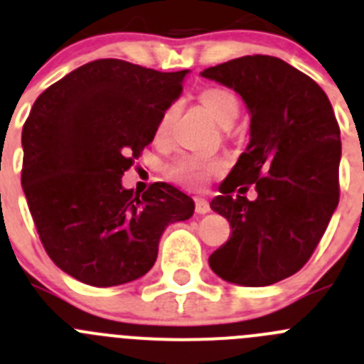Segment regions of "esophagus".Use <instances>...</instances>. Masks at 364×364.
<instances>
[{
    "label": "esophagus",
    "mask_w": 364,
    "mask_h": 364,
    "mask_svg": "<svg viewBox=\"0 0 364 364\" xmlns=\"http://www.w3.org/2000/svg\"><path fill=\"white\" fill-rule=\"evenodd\" d=\"M196 212L198 214H206V212H210V205H208V201L203 198H196Z\"/></svg>",
    "instance_id": "34e87169"
}]
</instances>
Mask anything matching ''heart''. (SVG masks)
Returning a JSON list of instances; mask_svg holds the SVG:
<instances>
[{"label": "heart", "instance_id": "heart-1", "mask_svg": "<svg viewBox=\"0 0 364 364\" xmlns=\"http://www.w3.org/2000/svg\"><path fill=\"white\" fill-rule=\"evenodd\" d=\"M199 101H201L203 107L208 110V114H210L221 127H230L239 114L237 97H235L230 90H227V88H205V90L199 94ZM174 112L176 109H168L163 114L158 127L159 134H163L168 129V125L172 123V117H174ZM219 166H221L219 161L196 158V156H186V158H181L179 161H176L174 165L170 166L168 174L170 178L176 179V181L196 188V186L201 185L208 176L214 174L215 170H219Z\"/></svg>", "mask_w": 364, "mask_h": 364}]
</instances>
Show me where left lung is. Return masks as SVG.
Masks as SVG:
<instances>
[{"mask_svg": "<svg viewBox=\"0 0 364 364\" xmlns=\"http://www.w3.org/2000/svg\"><path fill=\"white\" fill-rule=\"evenodd\" d=\"M201 76L235 90L250 112V143L210 203L232 234L208 264L228 283L268 287L304 267L337 208L339 125L323 88L274 55H245ZM250 186L254 202L242 196Z\"/></svg>", "mask_w": 364, "mask_h": 364, "instance_id": "obj_1", "label": "left lung"}]
</instances>
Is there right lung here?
<instances>
[{"instance_id": "right-lung-1", "label": "right lung", "mask_w": 364, "mask_h": 364, "mask_svg": "<svg viewBox=\"0 0 364 364\" xmlns=\"http://www.w3.org/2000/svg\"><path fill=\"white\" fill-rule=\"evenodd\" d=\"M186 74L97 60L36 100L21 134V186L48 257L74 279H139L156 263L165 228L194 214L192 198L168 183L141 196L121 183Z\"/></svg>"}]
</instances>
